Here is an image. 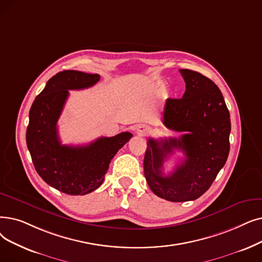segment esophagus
I'll return each mask as SVG.
<instances>
[{
  "label": "esophagus",
  "instance_id": "34e87169",
  "mask_svg": "<svg viewBox=\"0 0 262 262\" xmlns=\"http://www.w3.org/2000/svg\"><path fill=\"white\" fill-rule=\"evenodd\" d=\"M150 133H151V128L147 126V125L141 124L137 127V134L139 136H147Z\"/></svg>",
  "mask_w": 262,
  "mask_h": 262
}]
</instances>
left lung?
Wrapping results in <instances>:
<instances>
[{
  "mask_svg": "<svg viewBox=\"0 0 262 262\" xmlns=\"http://www.w3.org/2000/svg\"><path fill=\"white\" fill-rule=\"evenodd\" d=\"M186 83L182 98H168L163 113L165 126L184 133L180 138L147 140L144 177L154 194L173 202L199 198L212 185L228 158L231 130L229 110L219 86L190 70H180ZM174 149L186 159L169 176L162 173L164 159Z\"/></svg>",
  "mask_w": 262,
  "mask_h": 262,
  "instance_id": "left-lung-1",
  "label": "left lung"
}]
</instances>
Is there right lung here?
<instances>
[{"label": "right lung", "mask_w": 262, "mask_h": 262, "mask_svg": "<svg viewBox=\"0 0 262 262\" xmlns=\"http://www.w3.org/2000/svg\"><path fill=\"white\" fill-rule=\"evenodd\" d=\"M97 74L63 71L50 78L30 109L27 145L38 176L53 188L68 195H86L104 182L111 159L133 135L121 133L100 137L88 145L62 144L58 120L70 95L99 81Z\"/></svg>", "instance_id": "obj_1"}]
</instances>
